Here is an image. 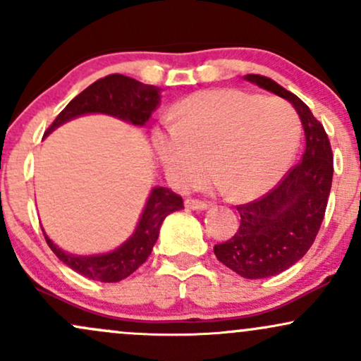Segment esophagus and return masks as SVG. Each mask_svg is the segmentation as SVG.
<instances>
[{"mask_svg": "<svg viewBox=\"0 0 361 361\" xmlns=\"http://www.w3.org/2000/svg\"><path fill=\"white\" fill-rule=\"evenodd\" d=\"M185 207L188 210H205L207 205L205 202H200V200H195V198H186L185 200Z\"/></svg>", "mask_w": 361, "mask_h": 361, "instance_id": "obj_1", "label": "esophagus"}]
</instances>
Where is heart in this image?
I'll use <instances>...</instances> for the list:
<instances>
[{
	"instance_id": "1",
	"label": "heart",
	"mask_w": 361,
	"mask_h": 361,
	"mask_svg": "<svg viewBox=\"0 0 361 361\" xmlns=\"http://www.w3.org/2000/svg\"><path fill=\"white\" fill-rule=\"evenodd\" d=\"M169 120L152 134L169 181L188 188L210 171L224 195L238 202L258 198L279 183L300 140L299 115L287 102L234 88L190 94Z\"/></svg>"
}]
</instances>
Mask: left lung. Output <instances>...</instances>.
I'll return each instance as SVG.
<instances>
[{
	"instance_id": "1",
	"label": "left lung",
	"mask_w": 361,
	"mask_h": 361,
	"mask_svg": "<svg viewBox=\"0 0 361 361\" xmlns=\"http://www.w3.org/2000/svg\"><path fill=\"white\" fill-rule=\"evenodd\" d=\"M244 80L292 103L305 135L300 163L267 197L239 205L238 233L214 247L227 268L244 279L261 280L288 270L312 246L333 183V151L324 127L299 97L270 78L246 74Z\"/></svg>"
}]
</instances>
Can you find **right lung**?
Returning <instances> with one entry per match:
<instances>
[{
	"instance_id": "1",
	"label": "right lung",
	"mask_w": 361,
	"mask_h": 361,
	"mask_svg": "<svg viewBox=\"0 0 361 361\" xmlns=\"http://www.w3.org/2000/svg\"><path fill=\"white\" fill-rule=\"evenodd\" d=\"M161 102V88L152 85H144L122 74H110L102 78L81 91L76 98L66 105V109L57 115L54 123L47 128L45 135L56 130L62 123L69 122L82 115L102 114L110 115L130 126L144 127L151 118L152 111ZM183 209V198L173 193L164 186H154L149 193L146 205L140 214L137 226L127 241L109 252L98 255H73L61 250L44 231L45 241L54 255L62 263L68 264L74 271L86 279L114 283L132 275L151 255L152 247L159 238V229L166 215Z\"/></svg>"
}]
</instances>
